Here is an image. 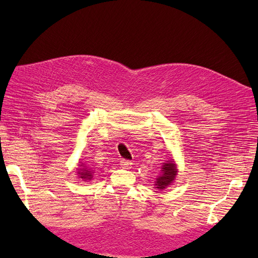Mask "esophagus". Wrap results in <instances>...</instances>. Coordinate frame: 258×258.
I'll use <instances>...</instances> for the list:
<instances>
[{"mask_svg": "<svg viewBox=\"0 0 258 258\" xmlns=\"http://www.w3.org/2000/svg\"><path fill=\"white\" fill-rule=\"evenodd\" d=\"M119 165H120V167L128 169V168L132 167V162H130V161H127V160H120Z\"/></svg>", "mask_w": 258, "mask_h": 258, "instance_id": "1", "label": "esophagus"}]
</instances>
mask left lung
<instances>
[{
  "label": "left lung",
  "mask_w": 258,
  "mask_h": 258,
  "mask_svg": "<svg viewBox=\"0 0 258 258\" xmlns=\"http://www.w3.org/2000/svg\"><path fill=\"white\" fill-rule=\"evenodd\" d=\"M177 173V164L175 163L173 158L162 163L161 173L158 174V176L155 179L156 188L163 190L168 186H171L174 183L175 178H176Z\"/></svg>",
  "instance_id": "left-lung-1"
}]
</instances>
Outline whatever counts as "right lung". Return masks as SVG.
I'll list each match as a JSON object with an SVG mask.
<instances>
[{"label": "right lung", "instance_id": "add662e5", "mask_svg": "<svg viewBox=\"0 0 258 258\" xmlns=\"http://www.w3.org/2000/svg\"><path fill=\"white\" fill-rule=\"evenodd\" d=\"M93 175H94V169H92L87 165H85L84 163H81L78 168V176L83 179L84 182H90V180L93 178Z\"/></svg>", "mask_w": 258, "mask_h": 258}]
</instances>
